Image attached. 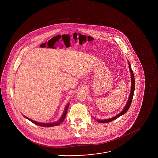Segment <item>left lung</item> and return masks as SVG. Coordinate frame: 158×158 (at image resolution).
<instances>
[{
  "label": "left lung",
  "mask_w": 158,
  "mask_h": 158,
  "mask_svg": "<svg viewBox=\"0 0 158 158\" xmlns=\"http://www.w3.org/2000/svg\"><path fill=\"white\" fill-rule=\"evenodd\" d=\"M128 64H129V68L130 70V72H131V92H130V94L129 96V99L128 100V102L127 103V105L125 106V107L124 108V109L123 110V111H122L121 113H119L118 114H117V115H115V117L108 118V119H105V120H97V122H98L99 123H108L110 122L111 121H113L114 120L117 118L118 117L121 116L122 115H123L128 110L129 108L131 106V102H132V100H133V95H134V91L135 89V77H134V73L133 72L131 68V65L130 64V63L128 62Z\"/></svg>",
  "instance_id": "obj_1"
}]
</instances>
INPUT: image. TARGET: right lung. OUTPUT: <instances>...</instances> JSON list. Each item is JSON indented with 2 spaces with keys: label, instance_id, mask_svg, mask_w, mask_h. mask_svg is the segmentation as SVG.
I'll return each mask as SVG.
<instances>
[{
  "label": "right lung",
  "instance_id": "1",
  "mask_svg": "<svg viewBox=\"0 0 158 158\" xmlns=\"http://www.w3.org/2000/svg\"><path fill=\"white\" fill-rule=\"evenodd\" d=\"M69 106V104H68V105L66 106V108H65V110H64V113L63 114L61 117L60 118V119L58 122H53V123H40V122H35V121H34V120H31V119H30V118H29L25 117V115H23V116H24L26 118H27L28 120H30L32 123H35V124H36V125H39V126H41V127H53V126H57V125H59L64 120V118H65V117H66V114H67Z\"/></svg>",
  "mask_w": 158,
  "mask_h": 158
}]
</instances>
